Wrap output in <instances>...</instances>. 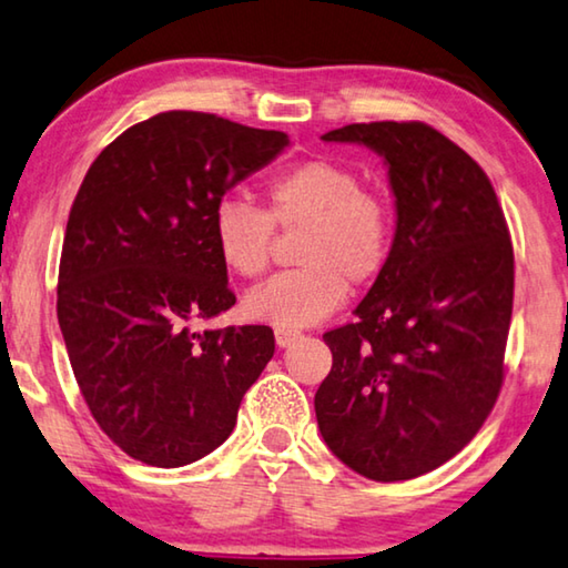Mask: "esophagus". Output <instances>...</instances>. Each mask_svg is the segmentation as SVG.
Segmentation results:
<instances>
[{
  "label": "esophagus",
  "instance_id": "esophagus-1",
  "mask_svg": "<svg viewBox=\"0 0 568 568\" xmlns=\"http://www.w3.org/2000/svg\"><path fill=\"white\" fill-rule=\"evenodd\" d=\"M295 338H301V332H293V328H275L277 346H291Z\"/></svg>",
  "mask_w": 568,
  "mask_h": 568
}]
</instances>
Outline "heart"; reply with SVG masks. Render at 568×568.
<instances>
[{
  "mask_svg": "<svg viewBox=\"0 0 568 568\" xmlns=\"http://www.w3.org/2000/svg\"><path fill=\"white\" fill-rule=\"evenodd\" d=\"M267 209L226 196L214 209V244L234 275L255 281L273 255L275 226L298 232V265L244 298L250 318L281 328L324 321L352 285L383 273L395 222L387 201L362 189L359 175L334 160H306L267 183Z\"/></svg>",
  "mask_w": 568,
  "mask_h": 568,
  "instance_id": "1",
  "label": "heart"
}]
</instances>
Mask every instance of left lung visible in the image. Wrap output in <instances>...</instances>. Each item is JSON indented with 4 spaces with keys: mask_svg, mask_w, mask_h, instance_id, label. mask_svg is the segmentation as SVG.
<instances>
[{
    "mask_svg": "<svg viewBox=\"0 0 568 568\" xmlns=\"http://www.w3.org/2000/svg\"><path fill=\"white\" fill-rule=\"evenodd\" d=\"M387 160L397 206L390 260L357 318L324 334L316 393L326 446L375 481L434 471L467 446L505 383L515 257L479 163L426 122L346 124Z\"/></svg>",
    "mask_w": 568,
    "mask_h": 568,
    "instance_id": "obj_1",
    "label": "left lung"
}]
</instances>
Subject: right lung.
<instances>
[{
    "instance_id": "add662e5",
    "label": "right lung",
    "mask_w": 568,
    "mask_h": 568,
    "mask_svg": "<svg viewBox=\"0 0 568 568\" xmlns=\"http://www.w3.org/2000/svg\"><path fill=\"white\" fill-rule=\"evenodd\" d=\"M287 134L163 112L99 152L68 214L58 324L99 428L150 467H183L232 434L273 359L270 326L193 332L232 308L214 209Z\"/></svg>"
}]
</instances>
